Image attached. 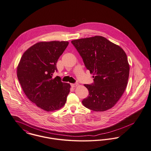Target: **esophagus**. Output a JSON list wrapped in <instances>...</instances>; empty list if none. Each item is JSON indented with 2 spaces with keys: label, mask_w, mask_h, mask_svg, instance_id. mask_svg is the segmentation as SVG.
Returning a JSON list of instances; mask_svg holds the SVG:
<instances>
[{
  "label": "esophagus",
  "mask_w": 151,
  "mask_h": 151,
  "mask_svg": "<svg viewBox=\"0 0 151 151\" xmlns=\"http://www.w3.org/2000/svg\"><path fill=\"white\" fill-rule=\"evenodd\" d=\"M78 85V83H71V86H72V87H76V86H77Z\"/></svg>",
  "instance_id": "obj_1"
}]
</instances>
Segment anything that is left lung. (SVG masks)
Masks as SVG:
<instances>
[{"label":"left lung","instance_id":"left-lung-1","mask_svg":"<svg viewBox=\"0 0 151 151\" xmlns=\"http://www.w3.org/2000/svg\"><path fill=\"white\" fill-rule=\"evenodd\" d=\"M71 43L94 78L92 83L84 85L89 95L82 100L83 105L97 112L111 109L127 84L130 68L126 53L119 46L100 36L72 40Z\"/></svg>","mask_w":151,"mask_h":151}]
</instances>
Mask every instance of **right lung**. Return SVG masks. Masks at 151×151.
Instances as JSON below:
<instances>
[{
	"label": "right lung",
	"instance_id": "add662e5",
	"mask_svg": "<svg viewBox=\"0 0 151 151\" xmlns=\"http://www.w3.org/2000/svg\"><path fill=\"white\" fill-rule=\"evenodd\" d=\"M69 44L68 41L39 42L22 56L17 67V77L27 98L42 110H59L66 103L70 85L62 82L53 73L56 63Z\"/></svg>",
	"mask_w": 151,
	"mask_h": 151
}]
</instances>
